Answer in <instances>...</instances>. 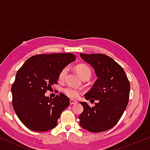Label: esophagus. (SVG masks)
I'll return each instance as SVG.
<instances>
[{
	"label": "esophagus",
	"instance_id": "34e87169",
	"mask_svg": "<svg viewBox=\"0 0 150 150\" xmlns=\"http://www.w3.org/2000/svg\"><path fill=\"white\" fill-rule=\"evenodd\" d=\"M77 103V101L74 100L73 99H70V105H75Z\"/></svg>",
	"mask_w": 150,
	"mask_h": 150
}]
</instances>
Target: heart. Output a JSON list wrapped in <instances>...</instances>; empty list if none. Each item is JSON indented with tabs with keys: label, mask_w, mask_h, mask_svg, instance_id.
<instances>
[{
	"label": "heart",
	"mask_w": 150,
	"mask_h": 150,
	"mask_svg": "<svg viewBox=\"0 0 150 150\" xmlns=\"http://www.w3.org/2000/svg\"><path fill=\"white\" fill-rule=\"evenodd\" d=\"M76 71L78 73L81 78L83 79H88L91 77V68L85 64H80L76 67ZM68 69L67 67H64L63 69L61 71L59 75V79L60 81L64 80L66 75H67ZM63 93H64L66 95L71 98H77L79 97L80 95V91L77 88H75L73 87H66L63 88Z\"/></svg>",
	"instance_id": "obj_1"
}]
</instances>
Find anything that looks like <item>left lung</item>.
<instances>
[{
	"instance_id": "8db88e82",
	"label": "left lung",
	"mask_w": 150,
	"mask_h": 150,
	"mask_svg": "<svg viewBox=\"0 0 150 150\" xmlns=\"http://www.w3.org/2000/svg\"><path fill=\"white\" fill-rule=\"evenodd\" d=\"M92 66L98 77L93 88L85 94L87 100H97L91 107L81 102L83 111L79 116L81 126L91 132H101L115 126L128 105L130 84L123 68L108 55L103 54H80Z\"/></svg>"
}]
</instances>
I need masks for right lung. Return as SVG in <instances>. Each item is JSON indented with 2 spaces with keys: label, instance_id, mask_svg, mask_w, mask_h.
Segmentation results:
<instances>
[{
  "label": "right lung",
  "instance_id": "right-lung-1",
  "mask_svg": "<svg viewBox=\"0 0 150 150\" xmlns=\"http://www.w3.org/2000/svg\"><path fill=\"white\" fill-rule=\"evenodd\" d=\"M73 54H38L28 58L16 73L11 87L12 106L24 125L35 132L54 128L69 98L60 93L54 98L45 96L57 84L59 73L75 60Z\"/></svg>",
  "mask_w": 150,
  "mask_h": 150
}]
</instances>
